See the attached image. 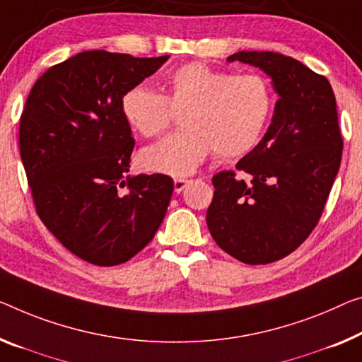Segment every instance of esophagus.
Returning <instances> with one entry per match:
<instances>
[{"label":"esophagus","instance_id":"1","mask_svg":"<svg viewBox=\"0 0 362 362\" xmlns=\"http://www.w3.org/2000/svg\"><path fill=\"white\" fill-rule=\"evenodd\" d=\"M189 182H191V181L185 180V177H176V180H175V192L180 194L182 189H185L189 185Z\"/></svg>","mask_w":362,"mask_h":362}]
</instances>
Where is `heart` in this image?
Here are the masks:
<instances>
[{
  "label": "heart",
  "instance_id": "heart-1",
  "mask_svg": "<svg viewBox=\"0 0 362 362\" xmlns=\"http://www.w3.org/2000/svg\"><path fill=\"white\" fill-rule=\"evenodd\" d=\"M166 93L144 84L121 97L124 118L144 137H155L184 111L182 131L142 150L141 165L166 176H189L215 150L220 158L251 152L274 111V90L260 74H233L200 63H187L166 76Z\"/></svg>",
  "mask_w": 362,
  "mask_h": 362
}]
</instances>
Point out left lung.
Listing matches in <instances>:
<instances>
[{"instance_id":"left-lung-1","label":"left lung","mask_w":362,"mask_h":362,"mask_svg":"<svg viewBox=\"0 0 362 362\" xmlns=\"http://www.w3.org/2000/svg\"><path fill=\"white\" fill-rule=\"evenodd\" d=\"M228 61L260 68L278 93L265 136L236 170L212 177L207 226L226 254L270 264L301 246L329 199L341 163L343 137L327 77L274 52H238Z\"/></svg>"}]
</instances>
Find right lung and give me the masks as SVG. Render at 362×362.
<instances>
[{"label": "right lung", "instance_id": "1", "mask_svg": "<svg viewBox=\"0 0 362 362\" xmlns=\"http://www.w3.org/2000/svg\"><path fill=\"white\" fill-rule=\"evenodd\" d=\"M170 57L77 53L40 76L21 115L19 148L40 220L93 265L127 262L165 218L173 180L127 176L134 139L121 97Z\"/></svg>", "mask_w": 362, "mask_h": 362}]
</instances>
